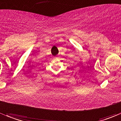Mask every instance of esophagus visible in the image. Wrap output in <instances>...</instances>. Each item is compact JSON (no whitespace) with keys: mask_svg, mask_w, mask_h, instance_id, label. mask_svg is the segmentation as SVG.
<instances>
[{"mask_svg":"<svg viewBox=\"0 0 121 121\" xmlns=\"http://www.w3.org/2000/svg\"><path fill=\"white\" fill-rule=\"evenodd\" d=\"M54 58H57V57H54Z\"/></svg>","mask_w":121,"mask_h":121,"instance_id":"1","label":"esophagus"}]
</instances>
